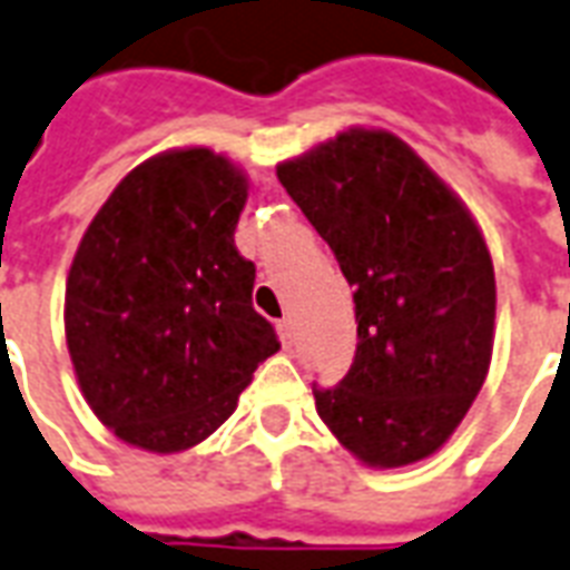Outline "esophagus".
Instances as JSON below:
<instances>
[{"label":"esophagus","instance_id":"1","mask_svg":"<svg viewBox=\"0 0 570 570\" xmlns=\"http://www.w3.org/2000/svg\"><path fill=\"white\" fill-rule=\"evenodd\" d=\"M276 331H279L282 345H291V336H294V321H291L288 315H285V318H282L279 324H276Z\"/></svg>","mask_w":570,"mask_h":570}]
</instances>
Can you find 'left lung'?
I'll return each instance as SVG.
<instances>
[{"instance_id": "8db88e82", "label": "left lung", "mask_w": 570, "mask_h": 570, "mask_svg": "<svg viewBox=\"0 0 570 570\" xmlns=\"http://www.w3.org/2000/svg\"><path fill=\"white\" fill-rule=\"evenodd\" d=\"M276 177L354 297L357 351L336 387H315L321 421L363 465L421 463L472 409L493 357L495 273L478 222L384 128H345Z\"/></svg>"}]
</instances>
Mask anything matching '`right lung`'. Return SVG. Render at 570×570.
Masks as SVG:
<instances>
[{
	"mask_svg": "<svg viewBox=\"0 0 570 570\" xmlns=\"http://www.w3.org/2000/svg\"><path fill=\"white\" fill-rule=\"evenodd\" d=\"M246 174L207 147L128 170L75 252L66 342L83 400L107 430L179 453L219 430L276 331L252 309L255 264L234 246Z\"/></svg>",
	"mask_w": 570,
	"mask_h": 570,
	"instance_id": "obj_1",
	"label": "right lung"
}]
</instances>
